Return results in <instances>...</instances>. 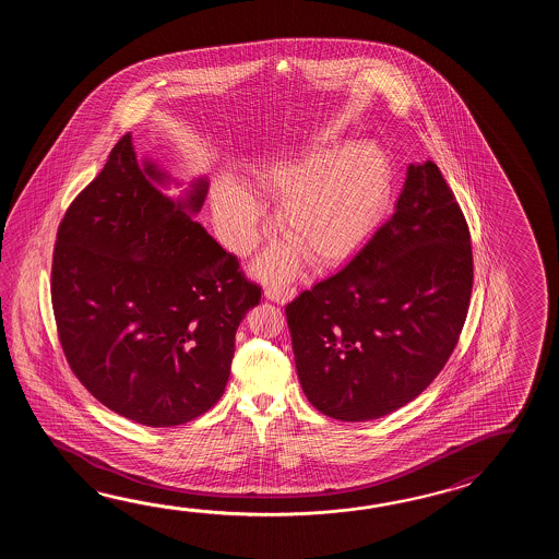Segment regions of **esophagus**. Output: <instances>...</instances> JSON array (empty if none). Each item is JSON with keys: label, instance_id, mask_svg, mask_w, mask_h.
Here are the masks:
<instances>
[{"label": "esophagus", "instance_id": "esophagus-1", "mask_svg": "<svg viewBox=\"0 0 559 559\" xmlns=\"http://www.w3.org/2000/svg\"><path fill=\"white\" fill-rule=\"evenodd\" d=\"M265 297L272 299L275 304H287L296 297V287H289V285H267L265 287Z\"/></svg>", "mask_w": 559, "mask_h": 559}]
</instances>
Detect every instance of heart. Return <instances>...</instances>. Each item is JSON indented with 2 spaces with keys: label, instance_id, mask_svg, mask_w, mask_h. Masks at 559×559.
Segmentation results:
<instances>
[{
  "label": "heart",
  "instance_id": "b5f03b06",
  "mask_svg": "<svg viewBox=\"0 0 559 559\" xmlns=\"http://www.w3.org/2000/svg\"><path fill=\"white\" fill-rule=\"evenodd\" d=\"M255 188L280 202L277 227L292 243L270 251L260 270L285 280L299 267L298 249L316 265H333L376 234L392 203V162L380 143L318 142L304 154L263 166ZM214 210L231 248L250 250L263 222L258 198L224 179L215 188Z\"/></svg>",
  "mask_w": 559,
  "mask_h": 559
}]
</instances>
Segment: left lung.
<instances>
[{
	"mask_svg": "<svg viewBox=\"0 0 559 559\" xmlns=\"http://www.w3.org/2000/svg\"><path fill=\"white\" fill-rule=\"evenodd\" d=\"M472 285L469 229L453 191L433 162L409 164L392 217L285 308L309 404L368 421L416 400L457 345Z\"/></svg>",
	"mask_w": 559,
	"mask_h": 559,
	"instance_id": "1",
	"label": "left lung"
}]
</instances>
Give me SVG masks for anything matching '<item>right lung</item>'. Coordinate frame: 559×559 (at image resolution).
<instances>
[{
	"instance_id": "right-lung-1",
	"label": "right lung",
	"mask_w": 559,
	"mask_h": 559,
	"mask_svg": "<svg viewBox=\"0 0 559 559\" xmlns=\"http://www.w3.org/2000/svg\"><path fill=\"white\" fill-rule=\"evenodd\" d=\"M138 162L131 133L61 219L51 304L66 359L97 402L150 428L202 416L226 390L239 323L262 287L193 215L207 179L178 200Z\"/></svg>"
}]
</instances>
